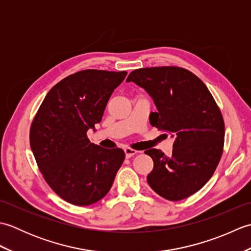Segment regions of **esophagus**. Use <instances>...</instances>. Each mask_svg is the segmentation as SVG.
I'll return each mask as SVG.
<instances>
[{
    "label": "esophagus",
    "mask_w": 251,
    "mask_h": 251,
    "mask_svg": "<svg viewBox=\"0 0 251 251\" xmlns=\"http://www.w3.org/2000/svg\"><path fill=\"white\" fill-rule=\"evenodd\" d=\"M124 151H125V155H126L127 158H130L131 156L136 155V154L138 153V151L134 150V149H130V148H126Z\"/></svg>",
    "instance_id": "34e87169"
}]
</instances>
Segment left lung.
Masks as SVG:
<instances>
[{"mask_svg": "<svg viewBox=\"0 0 251 251\" xmlns=\"http://www.w3.org/2000/svg\"><path fill=\"white\" fill-rule=\"evenodd\" d=\"M127 82L145 88L157 112L150 124L176 137L173 155L150 149L154 166L147 180L152 190L168 201H181L200 191L220 162L225 145V121L206 85L180 67L141 68Z\"/></svg>", "mask_w": 251, "mask_h": 251, "instance_id": "8db88e82", "label": "left lung"}]
</instances>
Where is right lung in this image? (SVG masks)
<instances>
[{
  "label": "right lung",
  "mask_w": 251,
  "mask_h": 251,
  "mask_svg": "<svg viewBox=\"0 0 251 251\" xmlns=\"http://www.w3.org/2000/svg\"><path fill=\"white\" fill-rule=\"evenodd\" d=\"M127 72L78 71L52 87L30 127V146L45 181L62 200L88 206L110 191L125 158L122 149H104L87 138L101 122L112 93Z\"/></svg>",
  "instance_id": "obj_1"
}]
</instances>
